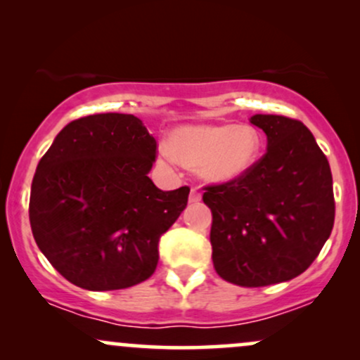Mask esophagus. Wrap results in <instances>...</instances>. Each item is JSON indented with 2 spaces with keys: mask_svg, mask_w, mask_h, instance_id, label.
Instances as JSON below:
<instances>
[{
  "mask_svg": "<svg viewBox=\"0 0 360 360\" xmlns=\"http://www.w3.org/2000/svg\"><path fill=\"white\" fill-rule=\"evenodd\" d=\"M201 200V194L196 188H191V193H189V203H198Z\"/></svg>",
  "mask_w": 360,
  "mask_h": 360,
  "instance_id": "obj_1",
  "label": "esophagus"
}]
</instances>
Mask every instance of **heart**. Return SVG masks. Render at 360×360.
Here are the masks:
<instances>
[{"label":"heart","mask_w":360,"mask_h":360,"mask_svg":"<svg viewBox=\"0 0 360 360\" xmlns=\"http://www.w3.org/2000/svg\"><path fill=\"white\" fill-rule=\"evenodd\" d=\"M260 152V134L247 123L240 125H191L177 128L171 147L160 146L162 162L181 160L196 167L208 183H230L250 171Z\"/></svg>","instance_id":"heart-1"}]
</instances>
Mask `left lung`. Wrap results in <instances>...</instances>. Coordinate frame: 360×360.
<instances>
[{"label":"left lung","mask_w":360,"mask_h":360,"mask_svg":"<svg viewBox=\"0 0 360 360\" xmlns=\"http://www.w3.org/2000/svg\"><path fill=\"white\" fill-rule=\"evenodd\" d=\"M267 152L238 179L206 186L214 271L243 288L289 281L311 266L330 237L335 201L330 164L300 120L254 115Z\"/></svg>","instance_id":"8db88e82"}]
</instances>
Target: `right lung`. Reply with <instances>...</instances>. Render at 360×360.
Returning <instances> with one entry per match:
<instances>
[{"mask_svg":"<svg viewBox=\"0 0 360 360\" xmlns=\"http://www.w3.org/2000/svg\"><path fill=\"white\" fill-rule=\"evenodd\" d=\"M157 142L134 115L100 113L59 131L37 166L32 233L69 283L125 289L154 274L159 238L188 205L189 188L160 191L147 174Z\"/></svg>","mask_w":360,"mask_h":360,"instance_id":"obj_1","label":"right lung"}]
</instances>
